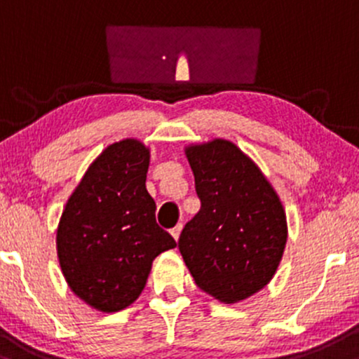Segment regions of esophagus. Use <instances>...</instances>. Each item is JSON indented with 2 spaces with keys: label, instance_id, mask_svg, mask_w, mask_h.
<instances>
[{
  "label": "esophagus",
  "instance_id": "34e87169",
  "mask_svg": "<svg viewBox=\"0 0 359 359\" xmlns=\"http://www.w3.org/2000/svg\"><path fill=\"white\" fill-rule=\"evenodd\" d=\"M181 229H183V225H181V224H178V225H176V227H175V229H171V236H172V237H175V241H178V239H180V233H181Z\"/></svg>",
  "mask_w": 359,
  "mask_h": 359
}]
</instances>
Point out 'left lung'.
<instances>
[{
  "label": "left lung",
  "instance_id": "left-lung-1",
  "mask_svg": "<svg viewBox=\"0 0 359 359\" xmlns=\"http://www.w3.org/2000/svg\"><path fill=\"white\" fill-rule=\"evenodd\" d=\"M200 212L178 248L193 280L225 304L249 299L275 276L287 244L280 196L255 161L225 139L184 149Z\"/></svg>",
  "mask_w": 359,
  "mask_h": 359
}]
</instances>
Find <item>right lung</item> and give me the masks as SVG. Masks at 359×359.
<instances>
[{
  "label": "right lung",
  "mask_w": 359,
  "mask_h": 359,
  "mask_svg": "<svg viewBox=\"0 0 359 359\" xmlns=\"http://www.w3.org/2000/svg\"><path fill=\"white\" fill-rule=\"evenodd\" d=\"M149 158L137 139L108 146L60 217L55 243L62 275L74 295L102 312L134 304L156 256L176 248L156 224V201L146 190Z\"/></svg>",
  "instance_id": "obj_1"
}]
</instances>
